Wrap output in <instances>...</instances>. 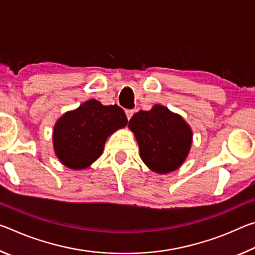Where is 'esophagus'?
Listing matches in <instances>:
<instances>
[{
    "mask_svg": "<svg viewBox=\"0 0 255 255\" xmlns=\"http://www.w3.org/2000/svg\"><path fill=\"white\" fill-rule=\"evenodd\" d=\"M126 116H127V119L130 120L133 116V110H126Z\"/></svg>",
    "mask_w": 255,
    "mask_h": 255,
    "instance_id": "1",
    "label": "esophagus"
}]
</instances>
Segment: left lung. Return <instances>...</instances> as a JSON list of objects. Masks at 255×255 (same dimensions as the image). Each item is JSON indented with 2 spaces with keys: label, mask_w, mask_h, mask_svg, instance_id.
<instances>
[{
  "label": "left lung",
  "mask_w": 255,
  "mask_h": 255,
  "mask_svg": "<svg viewBox=\"0 0 255 255\" xmlns=\"http://www.w3.org/2000/svg\"><path fill=\"white\" fill-rule=\"evenodd\" d=\"M128 127L135 133L143 162L156 173L179 169L187 158L192 143L191 128L167 108L156 105L149 111H138Z\"/></svg>",
  "instance_id": "8db88e82"
}]
</instances>
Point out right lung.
<instances>
[{"mask_svg":"<svg viewBox=\"0 0 255 255\" xmlns=\"http://www.w3.org/2000/svg\"><path fill=\"white\" fill-rule=\"evenodd\" d=\"M128 123L117 105L103 106L89 100L68 111L56 123L53 143L60 163L73 170L89 167L100 157L107 138Z\"/></svg>","mask_w":255,"mask_h":255,"instance_id":"1","label":"right lung"}]
</instances>
